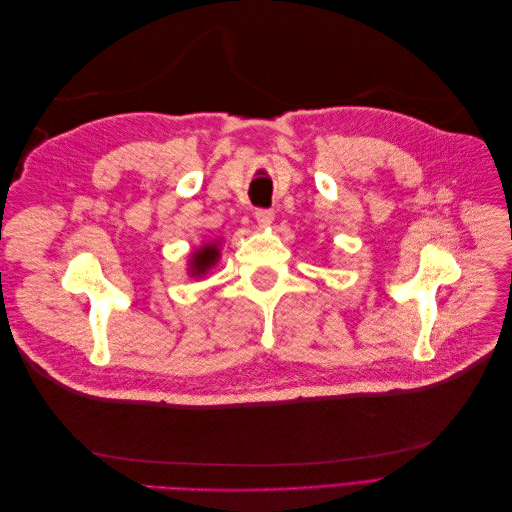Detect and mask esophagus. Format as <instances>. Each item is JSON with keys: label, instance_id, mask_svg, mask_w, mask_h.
Masks as SVG:
<instances>
[{"label": "esophagus", "instance_id": "obj_1", "mask_svg": "<svg viewBox=\"0 0 512 512\" xmlns=\"http://www.w3.org/2000/svg\"><path fill=\"white\" fill-rule=\"evenodd\" d=\"M273 218H275V213H273L271 209H258V211H256V222H258L262 228L271 226V224H273Z\"/></svg>", "mask_w": 512, "mask_h": 512}]
</instances>
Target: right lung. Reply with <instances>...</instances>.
<instances>
[{
    "label": "right lung",
    "mask_w": 512,
    "mask_h": 512,
    "mask_svg": "<svg viewBox=\"0 0 512 512\" xmlns=\"http://www.w3.org/2000/svg\"><path fill=\"white\" fill-rule=\"evenodd\" d=\"M218 260H220V243L218 241L205 243L203 247H198L190 258V275L192 277L205 275L211 267H215V262Z\"/></svg>",
    "instance_id": "add662e5"
}]
</instances>
